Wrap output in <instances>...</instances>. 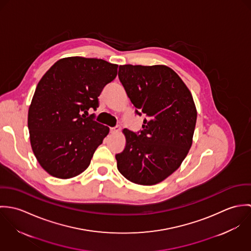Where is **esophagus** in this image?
<instances>
[{
	"label": "esophagus",
	"mask_w": 251,
	"mask_h": 251,
	"mask_svg": "<svg viewBox=\"0 0 251 251\" xmlns=\"http://www.w3.org/2000/svg\"><path fill=\"white\" fill-rule=\"evenodd\" d=\"M120 130H121V127H120V126H116V127H111V128H110L111 133H117V132H119Z\"/></svg>",
	"instance_id": "1"
}]
</instances>
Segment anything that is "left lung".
Wrapping results in <instances>:
<instances>
[{"mask_svg": "<svg viewBox=\"0 0 251 251\" xmlns=\"http://www.w3.org/2000/svg\"><path fill=\"white\" fill-rule=\"evenodd\" d=\"M118 75L136 114L147 117L140 132L123 130L126 147L116 154L118 170L134 183L156 184L179 168L192 145L197 119L192 95L163 65L120 66Z\"/></svg>", "mask_w": 251, "mask_h": 251, "instance_id": "1", "label": "left lung"}]
</instances>
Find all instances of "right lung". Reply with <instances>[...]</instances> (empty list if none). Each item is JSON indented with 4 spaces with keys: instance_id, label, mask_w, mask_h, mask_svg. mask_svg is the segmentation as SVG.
Wrapping results in <instances>:
<instances>
[{
    "instance_id": "obj_1",
    "label": "right lung",
    "mask_w": 251,
    "mask_h": 251,
    "mask_svg": "<svg viewBox=\"0 0 251 251\" xmlns=\"http://www.w3.org/2000/svg\"><path fill=\"white\" fill-rule=\"evenodd\" d=\"M118 65L101 59L69 57L56 62L39 80L28 112L32 150L51 176L71 179L90 165L109 127L88 110L117 76Z\"/></svg>"
}]
</instances>
